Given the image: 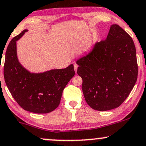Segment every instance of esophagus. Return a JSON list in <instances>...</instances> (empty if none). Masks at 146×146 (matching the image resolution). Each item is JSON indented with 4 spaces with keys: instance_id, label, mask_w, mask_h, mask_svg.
<instances>
[{
    "instance_id": "34e87169",
    "label": "esophagus",
    "mask_w": 146,
    "mask_h": 146,
    "mask_svg": "<svg viewBox=\"0 0 146 146\" xmlns=\"http://www.w3.org/2000/svg\"><path fill=\"white\" fill-rule=\"evenodd\" d=\"M74 68L75 72L76 73L77 70H78V65H77V64H74Z\"/></svg>"
}]
</instances>
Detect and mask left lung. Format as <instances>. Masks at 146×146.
Segmentation results:
<instances>
[{"instance_id":"8db88e82","label":"left lung","mask_w":146,"mask_h":146,"mask_svg":"<svg viewBox=\"0 0 146 146\" xmlns=\"http://www.w3.org/2000/svg\"><path fill=\"white\" fill-rule=\"evenodd\" d=\"M84 99L91 108L107 111L119 107L137 79L136 49L132 38L112 24L106 40L76 61Z\"/></svg>"}]
</instances>
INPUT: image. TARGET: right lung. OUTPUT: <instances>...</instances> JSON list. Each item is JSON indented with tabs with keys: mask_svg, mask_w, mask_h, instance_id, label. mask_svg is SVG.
Masks as SVG:
<instances>
[{
	"mask_svg": "<svg viewBox=\"0 0 146 146\" xmlns=\"http://www.w3.org/2000/svg\"><path fill=\"white\" fill-rule=\"evenodd\" d=\"M24 30L11 40L5 53L4 77L11 94L25 110L46 114L58 107L64 88L74 76L73 64L64 69L30 72L18 60L17 43Z\"/></svg>",
	"mask_w": 146,
	"mask_h": 146,
	"instance_id": "add662e5",
	"label": "right lung"
}]
</instances>
